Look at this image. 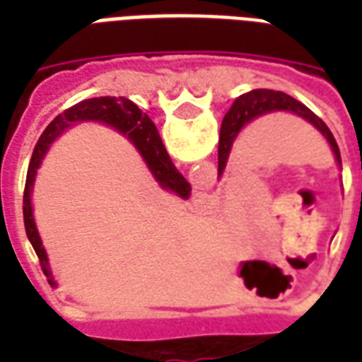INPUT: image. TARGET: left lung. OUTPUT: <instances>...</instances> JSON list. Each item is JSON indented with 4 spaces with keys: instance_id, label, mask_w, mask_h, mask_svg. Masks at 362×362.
<instances>
[{
    "instance_id": "8db88e82",
    "label": "left lung",
    "mask_w": 362,
    "mask_h": 362,
    "mask_svg": "<svg viewBox=\"0 0 362 362\" xmlns=\"http://www.w3.org/2000/svg\"><path fill=\"white\" fill-rule=\"evenodd\" d=\"M275 110H287L295 112L298 116H303L304 119H308L310 124L318 127L320 132L324 134L332 149L335 153V158L337 163L341 165V155H339V147L335 143V137L329 132V127L322 122V119L314 114L312 110H308L304 104H300L298 100H295L293 96L285 95L281 90H269V89H256L246 93V95L238 96L230 110L225 114L223 118V126H221V137H219V174H223L225 170V165H227L228 153H230V147H233V141L238 135V132L243 129L248 122H252L254 118H258L262 114H267V112Z\"/></svg>"
}]
</instances>
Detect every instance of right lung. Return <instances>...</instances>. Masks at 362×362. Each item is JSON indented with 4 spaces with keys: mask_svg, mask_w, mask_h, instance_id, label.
Masks as SVG:
<instances>
[{
    "mask_svg": "<svg viewBox=\"0 0 362 362\" xmlns=\"http://www.w3.org/2000/svg\"><path fill=\"white\" fill-rule=\"evenodd\" d=\"M83 119H98L104 122L108 126L116 127L118 132L127 135L134 145L139 149L143 158L147 160L151 173L155 174V178L160 182V186L166 189H173L174 194H178L184 199H188L192 194V188L186 182V178L182 176L176 166L173 165V160L166 153L165 145L160 141V135L157 132V126L151 122L147 114H143L137 104L132 100H127L124 96L114 98V96H98V98H89V100H83L77 103L71 108H67L64 114H59L56 118L52 119L48 127L44 129L40 139L36 143L35 151H33V157L28 163L27 170V182H25V196H23V217H25V228H27V236L33 248H35L36 256L40 259V266L44 269V275L50 277L52 283V273L48 267V256L42 248L40 243V236L36 233L35 219H33V207H30V189H33V182H35L36 168L42 160L44 153L48 149L56 137H58L67 126H71L75 122H83Z\"/></svg>",
    "mask_w": 362,
    "mask_h": 362,
    "instance_id": "1",
    "label": "right lung"
}]
</instances>
